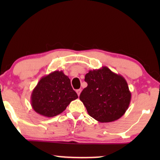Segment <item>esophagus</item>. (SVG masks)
Returning a JSON list of instances; mask_svg holds the SVG:
<instances>
[{"label":"esophagus","mask_w":160,"mask_h":160,"mask_svg":"<svg viewBox=\"0 0 160 160\" xmlns=\"http://www.w3.org/2000/svg\"><path fill=\"white\" fill-rule=\"evenodd\" d=\"M81 92H82V90H81L80 89H76V93H77L78 96H79V95H80V94H81Z\"/></svg>","instance_id":"esophagus-1"}]
</instances>
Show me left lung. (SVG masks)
Segmentation results:
<instances>
[{
    "mask_svg": "<svg viewBox=\"0 0 160 160\" xmlns=\"http://www.w3.org/2000/svg\"><path fill=\"white\" fill-rule=\"evenodd\" d=\"M84 81L87 87L79 98L90 117L106 123L116 121L124 114L130 105L131 92L123 76L103 66L89 71Z\"/></svg>",
    "mask_w": 160,
    "mask_h": 160,
    "instance_id": "1",
    "label": "left lung"
}]
</instances>
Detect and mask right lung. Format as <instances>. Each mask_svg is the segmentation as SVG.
<instances>
[{"label":"right lung","mask_w":160,"mask_h":160,"mask_svg":"<svg viewBox=\"0 0 160 160\" xmlns=\"http://www.w3.org/2000/svg\"><path fill=\"white\" fill-rule=\"evenodd\" d=\"M78 95L71 80L62 71H55L43 76L31 94V106L38 114L53 117L63 112Z\"/></svg>","instance_id":"add662e5"}]
</instances>
